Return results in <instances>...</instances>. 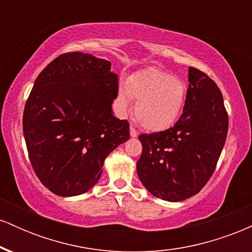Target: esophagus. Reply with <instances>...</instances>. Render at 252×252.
<instances>
[{
	"label": "esophagus",
	"instance_id": "1",
	"mask_svg": "<svg viewBox=\"0 0 252 252\" xmlns=\"http://www.w3.org/2000/svg\"><path fill=\"white\" fill-rule=\"evenodd\" d=\"M137 135H138L137 131H136V129L134 128V126H130V136H131V137H136Z\"/></svg>",
	"mask_w": 252,
	"mask_h": 252
}]
</instances>
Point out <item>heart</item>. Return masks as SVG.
I'll list each match as a JSON object with an SVG mask.
<instances>
[{"label": "heart", "instance_id": "heart-1", "mask_svg": "<svg viewBox=\"0 0 252 252\" xmlns=\"http://www.w3.org/2000/svg\"><path fill=\"white\" fill-rule=\"evenodd\" d=\"M187 97L184 80L156 67L136 71L121 85L116 94V108L126 114L131 98L137 100L134 118L148 131H163L170 128L181 115Z\"/></svg>", "mask_w": 252, "mask_h": 252}]
</instances>
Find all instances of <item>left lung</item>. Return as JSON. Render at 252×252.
Wrapping results in <instances>:
<instances>
[{
	"mask_svg": "<svg viewBox=\"0 0 252 252\" xmlns=\"http://www.w3.org/2000/svg\"><path fill=\"white\" fill-rule=\"evenodd\" d=\"M189 82L184 111L174 126L138 136V178L153 195L167 201H182L200 192L226 141L228 116L220 90L194 67H189Z\"/></svg>",
	"mask_w": 252,
	"mask_h": 252,
	"instance_id": "obj_1",
	"label": "left lung"
}]
</instances>
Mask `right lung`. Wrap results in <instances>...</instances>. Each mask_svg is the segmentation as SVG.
I'll use <instances>...</instances> for the list:
<instances>
[{"mask_svg":"<svg viewBox=\"0 0 252 252\" xmlns=\"http://www.w3.org/2000/svg\"><path fill=\"white\" fill-rule=\"evenodd\" d=\"M118 90L111 63L91 54L59 56L41 71L24 111V135L34 172L60 196L88 192L104 160L129 140V123L112 115Z\"/></svg>","mask_w":252,"mask_h":252,"instance_id":"add662e5","label":"right lung"}]
</instances>
